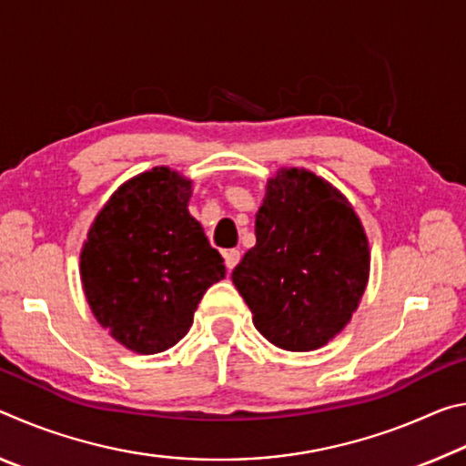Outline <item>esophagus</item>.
Masks as SVG:
<instances>
[{"label": "esophagus", "instance_id": "1", "mask_svg": "<svg viewBox=\"0 0 466 466\" xmlns=\"http://www.w3.org/2000/svg\"><path fill=\"white\" fill-rule=\"evenodd\" d=\"M224 261H226V269L232 271L234 267L238 265V261H240V252L236 250V248L226 250V252H224Z\"/></svg>", "mask_w": 466, "mask_h": 466}]
</instances>
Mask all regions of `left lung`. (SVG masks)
Returning <instances> with one entry per match:
<instances>
[{
  "label": "left lung",
  "instance_id": "left-lung-1",
  "mask_svg": "<svg viewBox=\"0 0 466 466\" xmlns=\"http://www.w3.org/2000/svg\"><path fill=\"white\" fill-rule=\"evenodd\" d=\"M257 244L232 281L267 341L312 351L341 333L364 296L370 248L351 203L310 170L267 180Z\"/></svg>",
  "mask_w": 466,
  "mask_h": 466
}]
</instances>
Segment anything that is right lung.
Here are the masks:
<instances>
[{"label":"right lung","instance_id":"right-lung-1","mask_svg":"<svg viewBox=\"0 0 466 466\" xmlns=\"http://www.w3.org/2000/svg\"><path fill=\"white\" fill-rule=\"evenodd\" d=\"M191 180L156 167L127 180L84 242L80 275L92 314L136 353L167 351L193 325L197 304L224 279V258L188 214Z\"/></svg>","mask_w":466,"mask_h":466}]
</instances>
